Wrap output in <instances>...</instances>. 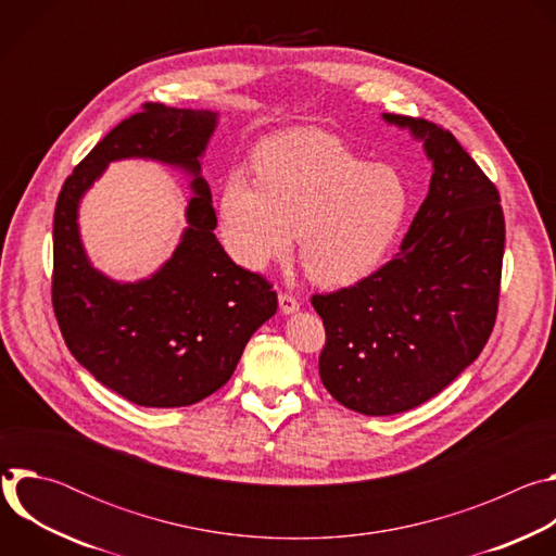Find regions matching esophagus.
I'll return each instance as SVG.
<instances>
[{"label":"esophagus","mask_w":556,"mask_h":556,"mask_svg":"<svg viewBox=\"0 0 556 556\" xmlns=\"http://www.w3.org/2000/svg\"><path fill=\"white\" fill-rule=\"evenodd\" d=\"M299 299L292 294V292H279V307H281V312L283 314H292V312H296L299 309Z\"/></svg>","instance_id":"34e87169"}]
</instances>
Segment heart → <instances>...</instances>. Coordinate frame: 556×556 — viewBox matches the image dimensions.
I'll list each match as a JSON object with an SVG mask.
<instances>
[{"mask_svg":"<svg viewBox=\"0 0 556 556\" xmlns=\"http://www.w3.org/2000/svg\"><path fill=\"white\" fill-rule=\"evenodd\" d=\"M255 163L260 178L232 169L219 200L222 242L237 264L286 262L301 235V266L319 286H354L380 266L409 211L391 167L314 129L266 140Z\"/></svg>","mask_w":556,"mask_h":556,"instance_id":"obj_1","label":"heart"}]
</instances>
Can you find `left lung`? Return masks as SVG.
<instances>
[{
	"label": "left lung",
	"mask_w": 556,
	"mask_h": 556,
	"mask_svg": "<svg viewBox=\"0 0 556 556\" xmlns=\"http://www.w3.org/2000/svg\"><path fill=\"white\" fill-rule=\"evenodd\" d=\"M382 116L425 140L429 195L399 255L354 286L312 294L326 328L321 380L365 416L427 403L480 356L497 319L506 240L500 191L455 136L425 118Z\"/></svg>",
	"instance_id": "1"
}]
</instances>
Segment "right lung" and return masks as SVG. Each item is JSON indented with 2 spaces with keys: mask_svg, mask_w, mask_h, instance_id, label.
Listing matches in <instances>:
<instances>
[{
  "mask_svg": "<svg viewBox=\"0 0 556 556\" xmlns=\"http://www.w3.org/2000/svg\"><path fill=\"white\" fill-rule=\"evenodd\" d=\"M217 114L144 103L65 178L52 224V307L72 356L140 407H189L217 391L277 312L273 283L237 266L217 242L200 161ZM153 156L187 168L197 198L175 257L151 280L118 285L94 271L77 240L75 206L108 162Z\"/></svg>",
  "mask_w": 556,
  "mask_h": 556,
  "instance_id": "add662e5",
  "label": "right lung"
}]
</instances>
